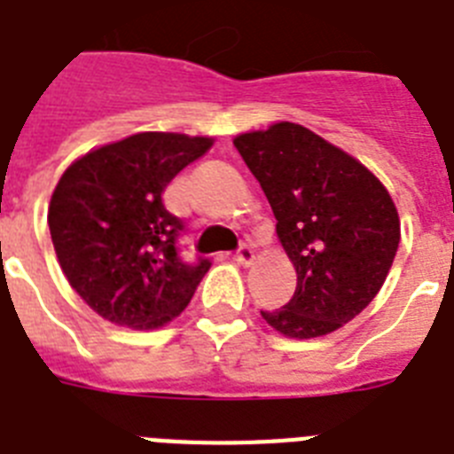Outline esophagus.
Wrapping results in <instances>:
<instances>
[{"label": "esophagus", "instance_id": "1", "mask_svg": "<svg viewBox=\"0 0 454 454\" xmlns=\"http://www.w3.org/2000/svg\"><path fill=\"white\" fill-rule=\"evenodd\" d=\"M235 262L242 263V266H249V263L254 262V249H252V245L242 242L240 247H238V252H235Z\"/></svg>", "mask_w": 454, "mask_h": 454}]
</instances>
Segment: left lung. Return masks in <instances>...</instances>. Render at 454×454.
Masks as SVG:
<instances>
[{"label": "left lung", "instance_id": "left-lung-1", "mask_svg": "<svg viewBox=\"0 0 454 454\" xmlns=\"http://www.w3.org/2000/svg\"><path fill=\"white\" fill-rule=\"evenodd\" d=\"M278 219L297 290L262 310L285 337L339 330L377 297L401 242L391 195L372 171L301 124L280 122L233 141Z\"/></svg>", "mask_w": 454, "mask_h": 454}]
</instances>
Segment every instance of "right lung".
<instances>
[{
    "mask_svg": "<svg viewBox=\"0 0 454 454\" xmlns=\"http://www.w3.org/2000/svg\"><path fill=\"white\" fill-rule=\"evenodd\" d=\"M212 138L145 131L70 164L49 205L53 249L67 283L106 320L138 330L188 306L212 262L184 259V221L164 188Z\"/></svg>",
    "mask_w": 454,
    "mask_h": 454,
    "instance_id": "right-lung-1",
    "label": "right lung"
}]
</instances>
